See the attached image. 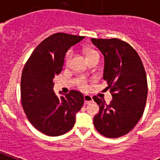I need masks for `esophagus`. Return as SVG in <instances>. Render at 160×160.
Here are the masks:
<instances>
[{"instance_id":"obj_1","label":"esophagus","mask_w":160,"mask_h":160,"mask_svg":"<svg viewBox=\"0 0 160 160\" xmlns=\"http://www.w3.org/2000/svg\"><path fill=\"white\" fill-rule=\"evenodd\" d=\"M84 100H85V104H89V103L92 102L93 98H92V96H91V95H84Z\"/></svg>"}]
</instances>
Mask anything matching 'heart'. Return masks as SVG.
<instances>
[{
  "label": "heart",
  "instance_id": "obj_1",
  "mask_svg": "<svg viewBox=\"0 0 160 160\" xmlns=\"http://www.w3.org/2000/svg\"><path fill=\"white\" fill-rule=\"evenodd\" d=\"M73 56V51L72 50H70V51H68L67 54H66V56H65V63L66 64H69L71 60V58ZM100 57V53L98 52V51H95V50H90L86 53V57H87V60L89 59H91V58L94 57ZM78 85H79V87L83 90H86L88 89V84H87V80L84 79V78H81L80 80H78Z\"/></svg>",
  "mask_w": 160,
  "mask_h": 160
}]
</instances>
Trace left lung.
<instances>
[{
    "instance_id": "8db88e82",
    "label": "left lung",
    "mask_w": 160,
    "mask_h": 160,
    "mask_svg": "<svg viewBox=\"0 0 160 160\" xmlns=\"http://www.w3.org/2000/svg\"><path fill=\"white\" fill-rule=\"evenodd\" d=\"M105 58L103 78L113 100L109 105L97 96L100 106L94 125L107 138H118L133 129L144 113L148 85L141 59L129 44L117 38L91 39Z\"/></svg>"
}]
</instances>
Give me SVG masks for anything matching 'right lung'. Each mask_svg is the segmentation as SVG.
Segmentation results:
<instances>
[{"mask_svg": "<svg viewBox=\"0 0 160 160\" xmlns=\"http://www.w3.org/2000/svg\"><path fill=\"white\" fill-rule=\"evenodd\" d=\"M85 36L55 33L38 45L24 66L21 80V104L27 119L41 133L59 136L75 125V114L84 104L82 93L70 90L58 97L53 79L64 65L67 51Z\"/></svg>", "mask_w": 160, "mask_h": 160, "instance_id": "add662e5", "label": "right lung"}]
</instances>
